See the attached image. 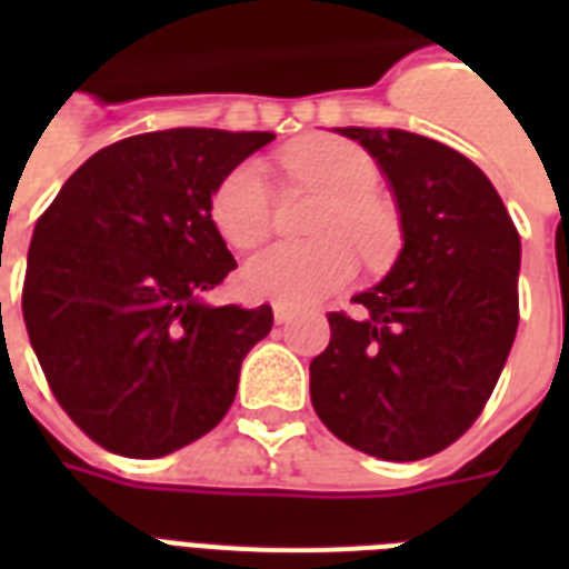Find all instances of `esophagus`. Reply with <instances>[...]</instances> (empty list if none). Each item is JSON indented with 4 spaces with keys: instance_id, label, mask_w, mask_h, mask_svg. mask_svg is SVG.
Here are the masks:
<instances>
[{
    "instance_id": "esophagus-1",
    "label": "esophagus",
    "mask_w": 569,
    "mask_h": 569,
    "mask_svg": "<svg viewBox=\"0 0 569 569\" xmlns=\"http://www.w3.org/2000/svg\"><path fill=\"white\" fill-rule=\"evenodd\" d=\"M292 319H295V312L289 310V307H283V303H274V321H277V325H289Z\"/></svg>"
}]
</instances>
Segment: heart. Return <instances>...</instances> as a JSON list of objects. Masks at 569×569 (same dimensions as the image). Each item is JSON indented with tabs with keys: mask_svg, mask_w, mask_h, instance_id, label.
Listing matches in <instances>:
<instances>
[{
	"mask_svg": "<svg viewBox=\"0 0 569 569\" xmlns=\"http://www.w3.org/2000/svg\"><path fill=\"white\" fill-rule=\"evenodd\" d=\"M283 164L292 177L328 194L312 223L321 239L259 250L241 268V289L259 301L310 307L355 280L357 253L351 243L369 262H383L396 250L398 218L375 194L378 164L357 144L342 138H303L286 147ZM212 221L236 250L266 239L271 230V191L262 164L248 159L218 182Z\"/></svg>",
	"mask_w": 569,
	"mask_h": 569,
	"instance_id": "b5f03b06",
	"label": "heart"
}]
</instances>
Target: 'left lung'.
Here are the masks:
<instances>
[{"label": "left lung", "mask_w": 569, "mask_h": 569, "mask_svg": "<svg viewBox=\"0 0 569 569\" xmlns=\"http://www.w3.org/2000/svg\"><path fill=\"white\" fill-rule=\"evenodd\" d=\"M372 156L401 214V253L363 312H330L310 363L316 413L380 460H422L485 410L520 325V232L485 171L405 129H337Z\"/></svg>", "instance_id": "obj_1"}]
</instances>
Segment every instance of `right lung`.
I'll use <instances>...</instances> for the list:
<instances>
[{"mask_svg":"<svg viewBox=\"0 0 569 569\" xmlns=\"http://www.w3.org/2000/svg\"><path fill=\"white\" fill-rule=\"evenodd\" d=\"M268 141L194 127L123 138L40 214L22 319L52 396L102 449L162 458L230 410L274 312L203 301L236 268L212 194Z\"/></svg>","mask_w":569,"mask_h":569,"instance_id":"add662e5","label":"right lung"}]
</instances>
